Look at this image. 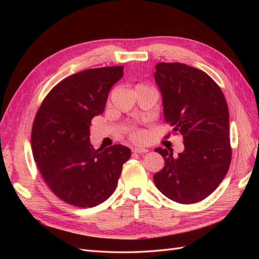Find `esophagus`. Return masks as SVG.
<instances>
[{"mask_svg":"<svg viewBox=\"0 0 259 259\" xmlns=\"http://www.w3.org/2000/svg\"><path fill=\"white\" fill-rule=\"evenodd\" d=\"M133 152L135 153H147L148 152V149L147 148H143V147H135L132 149Z\"/></svg>","mask_w":259,"mask_h":259,"instance_id":"obj_1","label":"esophagus"}]
</instances>
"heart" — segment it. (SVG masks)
<instances>
[{
	"label": "heart",
	"instance_id": "b5f03b06",
	"mask_svg": "<svg viewBox=\"0 0 259 259\" xmlns=\"http://www.w3.org/2000/svg\"><path fill=\"white\" fill-rule=\"evenodd\" d=\"M132 137L133 139L136 140V142H142V140L145 139V133L134 130L132 132Z\"/></svg>",
	"mask_w": 259,
	"mask_h": 259
}]
</instances>
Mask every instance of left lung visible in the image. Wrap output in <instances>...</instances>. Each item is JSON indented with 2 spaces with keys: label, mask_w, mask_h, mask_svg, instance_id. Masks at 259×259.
Here are the masks:
<instances>
[{
  "label": "left lung",
  "mask_w": 259,
  "mask_h": 259,
  "mask_svg": "<svg viewBox=\"0 0 259 259\" xmlns=\"http://www.w3.org/2000/svg\"><path fill=\"white\" fill-rule=\"evenodd\" d=\"M154 81L162 95L163 113L185 149L155 148L164 167L153 175L156 188L182 204L197 203L223 182L231 161L229 111L222 90L205 72L179 62L155 65Z\"/></svg>",
  "instance_id": "obj_1"
}]
</instances>
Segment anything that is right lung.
Instances as JSON below:
<instances>
[{
  "mask_svg": "<svg viewBox=\"0 0 259 259\" xmlns=\"http://www.w3.org/2000/svg\"><path fill=\"white\" fill-rule=\"evenodd\" d=\"M122 66L88 69L66 77L45 97L35 115L31 147L51 190L69 204L94 207L115 190L131 149H94L91 121L104 112Z\"/></svg>",
  "mask_w": 259,
  "mask_h": 259,
  "instance_id": "1",
  "label": "right lung"
}]
</instances>
